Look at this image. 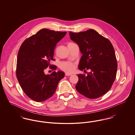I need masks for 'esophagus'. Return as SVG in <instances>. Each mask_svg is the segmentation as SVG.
Masks as SVG:
<instances>
[{
    "label": "esophagus",
    "mask_w": 135,
    "mask_h": 135,
    "mask_svg": "<svg viewBox=\"0 0 135 135\" xmlns=\"http://www.w3.org/2000/svg\"><path fill=\"white\" fill-rule=\"evenodd\" d=\"M71 75V74L68 73H65V76H70Z\"/></svg>",
    "instance_id": "1"
}]
</instances>
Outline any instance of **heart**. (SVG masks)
<instances>
[{"instance_id": "heart-1", "label": "heart", "mask_w": 135, "mask_h": 135, "mask_svg": "<svg viewBox=\"0 0 135 135\" xmlns=\"http://www.w3.org/2000/svg\"><path fill=\"white\" fill-rule=\"evenodd\" d=\"M72 43L70 42L68 44V45L72 44ZM75 67V65L74 63H70V62H64L61 63L60 64V68L64 71L65 72L70 73L73 72Z\"/></svg>"}]
</instances>
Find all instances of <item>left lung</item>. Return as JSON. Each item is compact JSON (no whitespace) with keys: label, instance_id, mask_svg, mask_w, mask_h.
Wrapping results in <instances>:
<instances>
[{"label":"left lung","instance_id":"8db88e82","mask_svg":"<svg viewBox=\"0 0 135 135\" xmlns=\"http://www.w3.org/2000/svg\"><path fill=\"white\" fill-rule=\"evenodd\" d=\"M83 54L78 68L90 70L87 76L78 74L76 90L89 99H97L107 93L115 79L117 63L113 46L108 39L94 29L69 32Z\"/></svg>","mask_w":135,"mask_h":135}]
</instances>
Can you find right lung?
<instances>
[{"label":"right lung","instance_id":"right-lung-1","mask_svg":"<svg viewBox=\"0 0 135 135\" xmlns=\"http://www.w3.org/2000/svg\"><path fill=\"white\" fill-rule=\"evenodd\" d=\"M66 33L42 29L25 39L20 47L16 76L24 92L35 101L43 102L53 96L64 77V72L61 71L51 74H45V71L49 66L56 70L57 66L51 65V61L55 60L56 45Z\"/></svg>","mask_w":135,"mask_h":135}]
</instances>
